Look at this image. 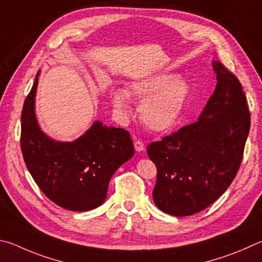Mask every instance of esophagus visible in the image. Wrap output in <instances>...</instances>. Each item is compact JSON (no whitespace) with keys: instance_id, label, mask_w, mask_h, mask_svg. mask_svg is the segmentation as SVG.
Returning <instances> with one entry per match:
<instances>
[{"instance_id":"esophagus-1","label":"esophagus","mask_w":262,"mask_h":262,"mask_svg":"<svg viewBox=\"0 0 262 262\" xmlns=\"http://www.w3.org/2000/svg\"><path fill=\"white\" fill-rule=\"evenodd\" d=\"M135 148L137 152H143V150H145V145L141 140H135Z\"/></svg>"}]
</instances>
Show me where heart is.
I'll list each match as a JSON object with an SVG mask.
<instances>
[{"instance_id": "obj_1", "label": "heart", "mask_w": 262, "mask_h": 262, "mask_svg": "<svg viewBox=\"0 0 262 262\" xmlns=\"http://www.w3.org/2000/svg\"><path fill=\"white\" fill-rule=\"evenodd\" d=\"M190 94L185 78L176 73L161 72L131 81L127 90L115 89L112 101L117 112L130 114V98L141 101L140 118L149 130L166 132L175 125Z\"/></svg>"}]
</instances>
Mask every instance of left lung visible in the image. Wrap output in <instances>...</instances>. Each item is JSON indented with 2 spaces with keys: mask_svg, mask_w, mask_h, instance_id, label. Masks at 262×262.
<instances>
[{
  "mask_svg": "<svg viewBox=\"0 0 262 262\" xmlns=\"http://www.w3.org/2000/svg\"><path fill=\"white\" fill-rule=\"evenodd\" d=\"M217 84L198 121L147 147L158 169L153 200L173 216H189L216 201L239 169L250 112L239 80L213 61Z\"/></svg>",
  "mask_w": 262,
  "mask_h": 262,
  "instance_id": "8db88e82",
  "label": "left lung"
}]
</instances>
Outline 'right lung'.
Returning a JSON list of instances; mask_svg holds the SVG:
<instances>
[{
  "label": "right lung",
  "instance_id": "1",
  "mask_svg": "<svg viewBox=\"0 0 262 262\" xmlns=\"http://www.w3.org/2000/svg\"><path fill=\"white\" fill-rule=\"evenodd\" d=\"M38 71L21 112L23 157L36 185L62 208L86 212L104 203L110 178L135 154L130 134L95 121L73 141H58L41 130L35 115Z\"/></svg>",
  "mask_w": 262,
  "mask_h": 262
}]
</instances>
